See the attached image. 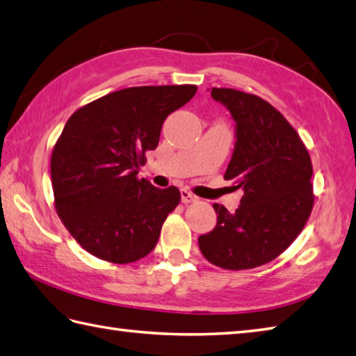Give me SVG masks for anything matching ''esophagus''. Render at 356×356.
I'll return each mask as SVG.
<instances>
[{
    "label": "esophagus",
    "mask_w": 356,
    "mask_h": 356,
    "mask_svg": "<svg viewBox=\"0 0 356 356\" xmlns=\"http://www.w3.org/2000/svg\"><path fill=\"white\" fill-rule=\"evenodd\" d=\"M197 200L198 198L195 197L191 191H187V188H183V191H181V201H183L184 204H191V202H195Z\"/></svg>",
    "instance_id": "34e87169"
}]
</instances>
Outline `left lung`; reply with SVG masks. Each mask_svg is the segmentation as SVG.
I'll use <instances>...</instances> for the list:
<instances>
[{"label": "left lung", "instance_id": "obj_1", "mask_svg": "<svg viewBox=\"0 0 356 356\" xmlns=\"http://www.w3.org/2000/svg\"><path fill=\"white\" fill-rule=\"evenodd\" d=\"M236 121V144L224 179L244 192L235 213L213 204L218 221L198 238L204 258L221 269L248 270L280 257L314 209L312 161L293 126L253 93L210 90Z\"/></svg>", "mask_w": 356, "mask_h": 356}]
</instances>
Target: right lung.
Returning <instances> with one entry per match:
<instances>
[{
  "label": "right lung",
  "mask_w": 356,
  "mask_h": 356,
  "mask_svg": "<svg viewBox=\"0 0 356 356\" xmlns=\"http://www.w3.org/2000/svg\"><path fill=\"white\" fill-rule=\"evenodd\" d=\"M197 89L129 87L79 107L67 120L50 158L54 204L90 255L127 264L155 249L181 193L138 178V169L147 161L146 152L156 149L164 120Z\"/></svg>",
  "instance_id": "add662e5"
}]
</instances>
